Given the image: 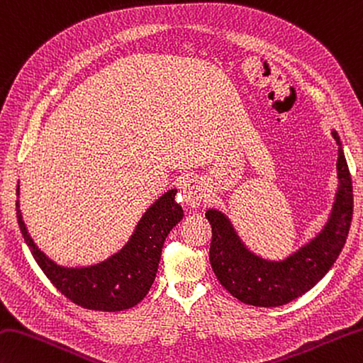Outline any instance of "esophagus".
Wrapping results in <instances>:
<instances>
[{
	"mask_svg": "<svg viewBox=\"0 0 363 363\" xmlns=\"http://www.w3.org/2000/svg\"><path fill=\"white\" fill-rule=\"evenodd\" d=\"M182 191V198H184V203L190 208H198L204 200V184L201 179H198V177H190L186 182L182 184L181 187Z\"/></svg>",
	"mask_w": 363,
	"mask_h": 363,
	"instance_id": "34e87169",
	"label": "esophagus"
}]
</instances>
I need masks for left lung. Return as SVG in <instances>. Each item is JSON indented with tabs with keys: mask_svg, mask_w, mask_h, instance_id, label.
Returning a JSON list of instances; mask_svg holds the SVG:
<instances>
[{
	"mask_svg": "<svg viewBox=\"0 0 363 363\" xmlns=\"http://www.w3.org/2000/svg\"><path fill=\"white\" fill-rule=\"evenodd\" d=\"M338 187L330 216L313 239L285 259H266L248 248L222 211H206L212 240V271L228 293L253 307H280L313 288L337 261L352 220V181L338 133Z\"/></svg>",
	"mask_w": 363,
	"mask_h": 363,
	"instance_id": "left-lung-1",
	"label": "left lung"
}]
</instances>
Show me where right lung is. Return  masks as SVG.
<instances>
[{
  "label": "right lung",
  "mask_w": 363,
  "mask_h": 363,
  "mask_svg": "<svg viewBox=\"0 0 363 363\" xmlns=\"http://www.w3.org/2000/svg\"><path fill=\"white\" fill-rule=\"evenodd\" d=\"M176 191H165L151 204L118 253L92 266L66 267L50 259L28 233L18 200L17 220L35 262L61 294L88 310L123 311L135 307L147 294L157 274L163 242L184 217L182 208L174 200Z\"/></svg>",
  "instance_id": "1"
}]
</instances>
